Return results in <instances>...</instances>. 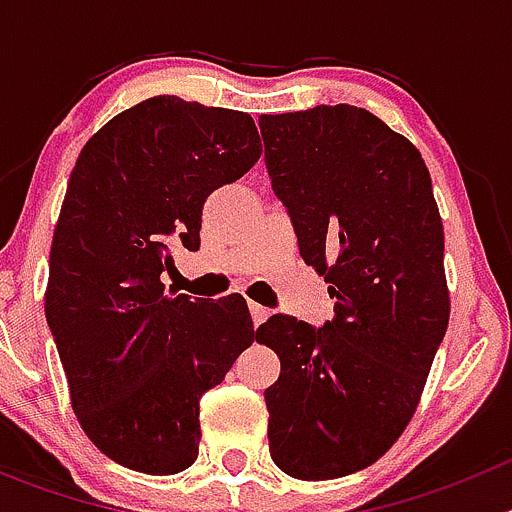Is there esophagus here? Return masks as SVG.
Returning <instances> with one entry per match:
<instances>
[{"label": "esophagus", "instance_id": "esophagus-1", "mask_svg": "<svg viewBox=\"0 0 512 512\" xmlns=\"http://www.w3.org/2000/svg\"><path fill=\"white\" fill-rule=\"evenodd\" d=\"M248 310H251V318H253V325H261L266 318H269V310L261 305H256V302H248Z\"/></svg>", "mask_w": 512, "mask_h": 512}]
</instances>
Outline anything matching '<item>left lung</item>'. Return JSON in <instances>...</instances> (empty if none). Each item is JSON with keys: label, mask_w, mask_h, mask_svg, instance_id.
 I'll return each instance as SVG.
<instances>
[{"label": "left lung", "mask_w": 512, "mask_h": 512, "mask_svg": "<svg viewBox=\"0 0 512 512\" xmlns=\"http://www.w3.org/2000/svg\"><path fill=\"white\" fill-rule=\"evenodd\" d=\"M259 125L271 189L336 300L323 328L279 312L256 330L282 361L264 392L269 451L289 477H346L405 431L446 336L431 174L408 138L354 104L261 115Z\"/></svg>", "instance_id": "left-lung-1"}]
</instances>
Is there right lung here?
Instances as JSON below:
<instances>
[{
	"instance_id": "right-lung-1",
	"label": "right lung",
	"mask_w": 512,
	"mask_h": 512,
	"mask_svg": "<svg viewBox=\"0 0 512 512\" xmlns=\"http://www.w3.org/2000/svg\"><path fill=\"white\" fill-rule=\"evenodd\" d=\"M261 156L253 117L161 94L81 148L51 246L45 320L92 443L176 474L200 454V397L256 338L241 295H166L171 253L200 248L202 205Z\"/></svg>"
}]
</instances>
